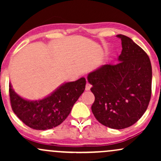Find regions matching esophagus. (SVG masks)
Masks as SVG:
<instances>
[{"mask_svg":"<svg viewBox=\"0 0 161 161\" xmlns=\"http://www.w3.org/2000/svg\"><path fill=\"white\" fill-rule=\"evenodd\" d=\"M91 87H92L91 85H90L88 82H87L86 86V91H89L90 88H91Z\"/></svg>","mask_w":161,"mask_h":161,"instance_id":"obj_1","label":"esophagus"}]
</instances>
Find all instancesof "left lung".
<instances>
[{
  "mask_svg": "<svg viewBox=\"0 0 161 161\" xmlns=\"http://www.w3.org/2000/svg\"><path fill=\"white\" fill-rule=\"evenodd\" d=\"M122 41L118 64H104L87 76L95 95L92 111L105 126L122 129L136 123L145 114L151 95L152 69L143 49L129 37Z\"/></svg>",
  "mask_w": 161,
  "mask_h": 161,
  "instance_id": "8db88e82",
  "label": "left lung"
}]
</instances>
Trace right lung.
I'll list each match as a JSON object with an SVG mask.
<instances>
[{"label": "right lung", "instance_id": "right-lung-1", "mask_svg": "<svg viewBox=\"0 0 161 161\" xmlns=\"http://www.w3.org/2000/svg\"><path fill=\"white\" fill-rule=\"evenodd\" d=\"M82 77L75 82H64L42 99L28 100L19 96L9 85L10 103L14 114L30 128L37 130L52 129L64 122L86 88Z\"/></svg>", "mask_w": 161, "mask_h": 161}]
</instances>
